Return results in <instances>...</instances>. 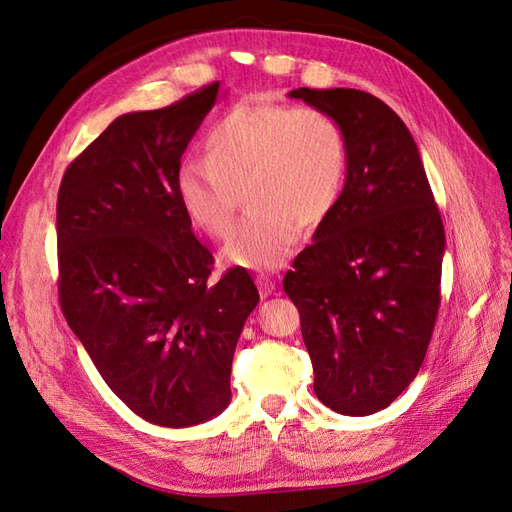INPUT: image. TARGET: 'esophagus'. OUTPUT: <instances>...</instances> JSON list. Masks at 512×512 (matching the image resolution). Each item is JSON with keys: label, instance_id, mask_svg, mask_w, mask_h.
Masks as SVG:
<instances>
[{"label": "esophagus", "instance_id": "esophagus-1", "mask_svg": "<svg viewBox=\"0 0 512 512\" xmlns=\"http://www.w3.org/2000/svg\"><path fill=\"white\" fill-rule=\"evenodd\" d=\"M256 286H258V290H260V297H269V294L275 292L273 277H271V275H265V273L256 275Z\"/></svg>", "mask_w": 512, "mask_h": 512}]
</instances>
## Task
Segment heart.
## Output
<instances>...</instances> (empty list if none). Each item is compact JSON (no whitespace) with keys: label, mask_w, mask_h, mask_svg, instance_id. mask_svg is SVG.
<instances>
[{"label":"heart","mask_w":512,"mask_h":512,"mask_svg":"<svg viewBox=\"0 0 512 512\" xmlns=\"http://www.w3.org/2000/svg\"><path fill=\"white\" fill-rule=\"evenodd\" d=\"M205 162L177 173V194L192 224L224 239L245 190L250 215L232 232L228 265L280 267L299 239V224L316 228L342 198L348 136L322 108L245 100L215 123L203 143Z\"/></svg>","instance_id":"b5f03b06"}]
</instances>
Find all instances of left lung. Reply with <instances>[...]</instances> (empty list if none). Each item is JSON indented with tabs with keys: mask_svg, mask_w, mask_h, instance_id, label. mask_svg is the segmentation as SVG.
<instances>
[{
	"mask_svg": "<svg viewBox=\"0 0 512 512\" xmlns=\"http://www.w3.org/2000/svg\"><path fill=\"white\" fill-rule=\"evenodd\" d=\"M331 113L348 136L342 198L294 258L284 290L324 406L367 416L423 365L440 307L444 226L418 147L393 108L361 89L288 94Z\"/></svg>",
	"mask_w": 512,
	"mask_h": 512,
	"instance_id": "obj_1",
	"label": "left lung"
}]
</instances>
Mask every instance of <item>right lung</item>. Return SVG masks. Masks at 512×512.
Returning <instances> with one entry per match:
<instances>
[{
	"label": "right lung",
	"instance_id": "add662e5",
	"mask_svg": "<svg viewBox=\"0 0 512 512\" xmlns=\"http://www.w3.org/2000/svg\"><path fill=\"white\" fill-rule=\"evenodd\" d=\"M218 91L117 117L57 196L61 312L123 404L175 429L230 404L232 356L260 301L243 267L209 282L213 256L177 194L181 156Z\"/></svg>",
	"mask_w": 512,
	"mask_h": 512
}]
</instances>
